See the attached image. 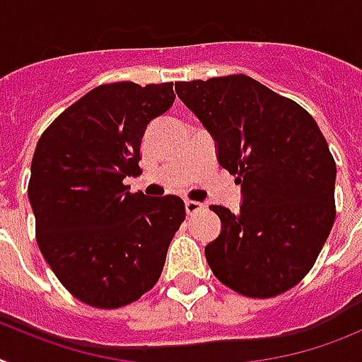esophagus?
Wrapping results in <instances>:
<instances>
[{"label": "esophagus", "mask_w": 362, "mask_h": 362, "mask_svg": "<svg viewBox=\"0 0 362 362\" xmlns=\"http://www.w3.org/2000/svg\"><path fill=\"white\" fill-rule=\"evenodd\" d=\"M185 209H187V214H190V216H192V214L202 213V211H203V203L192 202V199H187V202H185Z\"/></svg>", "instance_id": "34e87169"}]
</instances>
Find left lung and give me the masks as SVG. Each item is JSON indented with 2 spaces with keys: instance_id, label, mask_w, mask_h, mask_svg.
Returning <instances> with one entry per match:
<instances>
[{
  "instance_id": "8db88e82",
  "label": "left lung",
  "mask_w": 362,
  "mask_h": 362,
  "mask_svg": "<svg viewBox=\"0 0 362 362\" xmlns=\"http://www.w3.org/2000/svg\"><path fill=\"white\" fill-rule=\"evenodd\" d=\"M175 92L213 134L218 163L242 188L237 214L205 257L220 283L274 298L309 274L335 222L337 164L315 118L252 77L179 81Z\"/></svg>"
}]
</instances>
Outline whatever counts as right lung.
I'll use <instances>...</instances> for the list:
<instances>
[{
  "label": "right lung",
  "instance_id": "1",
  "mask_svg": "<svg viewBox=\"0 0 362 362\" xmlns=\"http://www.w3.org/2000/svg\"><path fill=\"white\" fill-rule=\"evenodd\" d=\"M174 100V83L100 85L38 139L27 187L38 247L86 305H129L159 281L185 202L129 192L124 179L140 172L146 127Z\"/></svg>",
  "mask_w": 362,
  "mask_h": 362
}]
</instances>
